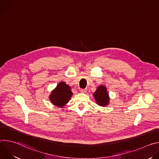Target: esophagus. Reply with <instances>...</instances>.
Listing matches in <instances>:
<instances>
[{"label":"esophagus","instance_id":"esophagus-1","mask_svg":"<svg viewBox=\"0 0 159 159\" xmlns=\"http://www.w3.org/2000/svg\"><path fill=\"white\" fill-rule=\"evenodd\" d=\"M80 93H87V89H81V90H80Z\"/></svg>","mask_w":159,"mask_h":159}]
</instances>
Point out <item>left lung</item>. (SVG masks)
I'll return each instance as SVG.
<instances>
[{
  "instance_id": "1",
  "label": "left lung",
  "mask_w": 159,
  "mask_h": 159,
  "mask_svg": "<svg viewBox=\"0 0 159 159\" xmlns=\"http://www.w3.org/2000/svg\"><path fill=\"white\" fill-rule=\"evenodd\" d=\"M93 95L97 103L99 105L103 106L107 104L109 99L108 98V94L107 93L106 88L104 86H99Z\"/></svg>"
}]
</instances>
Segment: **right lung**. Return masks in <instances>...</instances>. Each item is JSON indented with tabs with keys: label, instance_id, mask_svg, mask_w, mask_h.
Listing matches in <instances>:
<instances>
[{
	"label": "right lung",
	"instance_id": "right-lung-1",
	"mask_svg": "<svg viewBox=\"0 0 159 159\" xmlns=\"http://www.w3.org/2000/svg\"><path fill=\"white\" fill-rule=\"evenodd\" d=\"M72 96V93L70 86L61 82L53 90L50 96V99L54 105L62 107L69 101Z\"/></svg>",
	"mask_w": 159,
	"mask_h": 159
}]
</instances>
